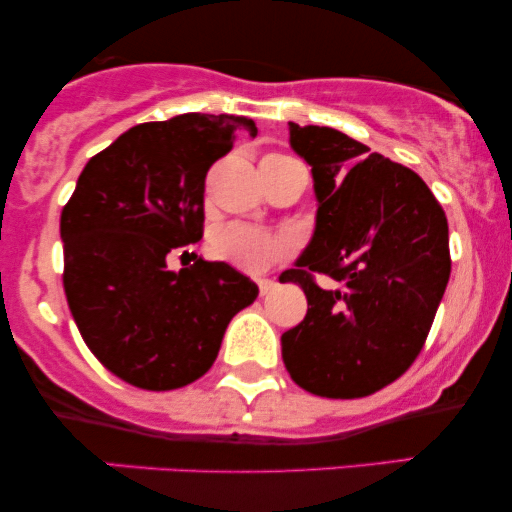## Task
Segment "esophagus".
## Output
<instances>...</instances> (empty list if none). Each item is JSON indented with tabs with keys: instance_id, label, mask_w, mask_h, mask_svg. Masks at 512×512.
Listing matches in <instances>:
<instances>
[{
	"instance_id": "obj_1",
	"label": "esophagus",
	"mask_w": 512,
	"mask_h": 512,
	"mask_svg": "<svg viewBox=\"0 0 512 512\" xmlns=\"http://www.w3.org/2000/svg\"><path fill=\"white\" fill-rule=\"evenodd\" d=\"M257 286H260L262 296H267V293L272 291L274 286H276V281H274V279H257Z\"/></svg>"
}]
</instances>
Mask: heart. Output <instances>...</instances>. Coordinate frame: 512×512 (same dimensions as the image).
<instances>
[{
  "label": "heart",
  "mask_w": 512,
  "mask_h": 512,
  "mask_svg": "<svg viewBox=\"0 0 512 512\" xmlns=\"http://www.w3.org/2000/svg\"><path fill=\"white\" fill-rule=\"evenodd\" d=\"M211 250L219 260L236 264L248 272H262L274 262L286 260L291 255L293 243L289 236H281V233H269L257 226H248V223L233 221L216 228L211 236Z\"/></svg>",
  "instance_id": "1"
}]
</instances>
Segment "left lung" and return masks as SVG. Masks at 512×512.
I'll return each mask as SVG.
<instances>
[{"label":"left lung","mask_w":512,"mask_h":512,"mask_svg":"<svg viewBox=\"0 0 512 512\" xmlns=\"http://www.w3.org/2000/svg\"><path fill=\"white\" fill-rule=\"evenodd\" d=\"M291 149L313 168L315 233L284 281L308 298L281 334L293 383L320 397H368L424 349L450 279L448 219L414 170L370 154L332 127L289 122ZM313 273L340 281L322 290Z\"/></svg>","instance_id":"8db88e82"}]
</instances>
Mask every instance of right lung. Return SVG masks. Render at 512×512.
I'll return each mask as SVG.
<instances>
[{
    "instance_id": "add662e5",
    "label": "right lung",
    "mask_w": 512,
    "mask_h": 512,
    "mask_svg": "<svg viewBox=\"0 0 512 512\" xmlns=\"http://www.w3.org/2000/svg\"><path fill=\"white\" fill-rule=\"evenodd\" d=\"M248 117L185 113L127 129L81 170L64 204V293L81 337L110 373L142 390H178L211 368L255 281L226 262L168 272L204 231V178Z\"/></svg>"
}]
</instances>
